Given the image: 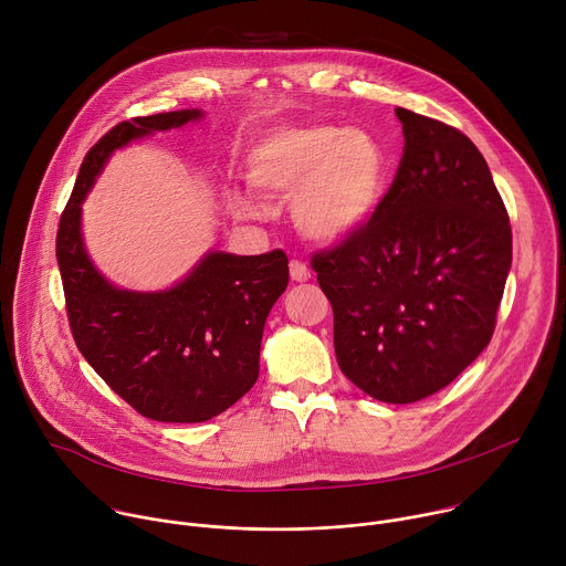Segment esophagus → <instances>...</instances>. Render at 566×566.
Listing matches in <instances>:
<instances>
[{
	"label": "esophagus",
	"instance_id": "34e87169",
	"mask_svg": "<svg viewBox=\"0 0 566 566\" xmlns=\"http://www.w3.org/2000/svg\"><path fill=\"white\" fill-rule=\"evenodd\" d=\"M289 271H291V280L293 282H308L313 277V271L304 262H300V260H291Z\"/></svg>",
	"mask_w": 566,
	"mask_h": 566
}]
</instances>
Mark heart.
Returning <instances> with one entry per match:
<instances>
[{
	"label": "heart",
	"mask_w": 566,
	"mask_h": 566,
	"mask_svg": "<svg viewBox=\"0 0 566 566\" xmlns=\"http://www.w3.org/2000/svg\"><path fill=\"white\" fill-rule=\"evenodd\" d=\"M387 175L378 138L363 127L332 123L284 125L264 134L247 156V181L266 199H289L302 234L343 241L376 212ZM239 214L253 217L255 203L232 195Z\"/></svg>",
	"instance_id": "1"
}]
</instances>
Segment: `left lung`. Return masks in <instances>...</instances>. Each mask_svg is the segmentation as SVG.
<instances>
[{
	"instance_id": "1",
	"label": "left lung",
	"mask_w": 566,
	"mask_h": 566,
	"mask_svg": "<svg viewBox=\"0 0 566 566\" xmlns=\"http://www.w3.org/2000/svg\"><path fill=\"white\" fill-rule=\"evenodd\" d=\"M406 147L371 219L313 258L343 374L382 402L450 385L495 332L513 260L486 158L459 129L396 107Z\"/></svg>"
}]
</instances>
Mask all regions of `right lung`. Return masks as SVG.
<instances>
[{
	"instance_id": "right-lung-1",
	"label": "right lung",
	"mask_w": 566,
	"mask_h": 566,
	"mask_svg": "<svg viewBox=\"0 0 566 566\" xmlns=\"http://www.w3.org/2000/svg\"><path fill=\"white\" fill-rule=\"evenodd\" d=\"M199 118L201 109H179L109 129L80 166L55 239L80 354L138 415L164 423L208 421L255 385L266 317L289 284L282 251H210L166 291L120 289L94 266L83 237V201L109 156Z\"/></svg>"
}]
</instances>
